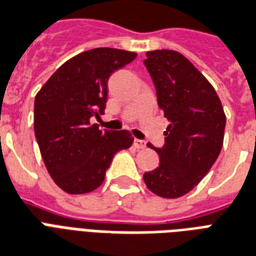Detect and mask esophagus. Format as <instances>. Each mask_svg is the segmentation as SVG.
Here are the masks:
<instances>
[{"instance_id":"esophagus-1","label":"esophagus","mask_w":256,"mask_h":256,"mask_svg":"<svg viewBox=\"0 0 256 256\" xmlns=\"http://www.w3.org/2000/svg\"><path fill=\"white\" fill-rule=\"evenodd\" d=\"M134 144H135L136 148H140V150L146 148V142H143V140L135 139V142H134Z\"/></svg>"}]
</instances>
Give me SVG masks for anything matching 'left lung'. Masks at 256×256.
Instances as JSON below:
<instances>
[{
  "mask_svg": "<svg viewBox=\"0 0 256 256\" xmlns=\"http://www.w3.org/2000/svg\"><path fill=\"white\" fill-rule=\"evenodd\" d=\"M144 66L156 89L158 105L170 121L164 146L155 148L159 166L144 172L154 194L178 198L208 174L222 151L226 114L216 90L186 59L172 50L146 54Z\"/></svg>",
  "mask_w": 256,
  "mask_h": 256,
  "instance_id": "left-lung-1",
  "label": "left lung"
}]
</instances>
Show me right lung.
Segmentation results:
<instances>
[{
	"instance_id": "obj_1",
	"label": "right lung",
	"mask_w": 256,
	"mask_h": 256,
	"mask_svg": "<svg viewBox=\"0 0 256 256\" xmlns=\"http://www.w3.org/2000/svg\"><path fill=\"white\" fill-rule=\"evenodd\" d=\"M136 58L117 48H94L63 63L34 98V136L50 176L68 194L90 193L105 180L114 154L130 148V132L101 130L108 80Z\"/></svg>"
}]
</instances>
